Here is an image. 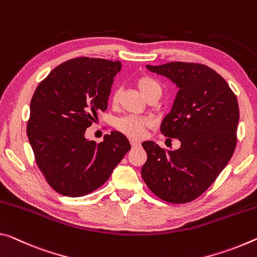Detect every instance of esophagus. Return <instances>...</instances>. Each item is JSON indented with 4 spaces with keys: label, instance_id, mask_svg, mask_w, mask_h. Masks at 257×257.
<instances>
[{
    "label": "esophagus",
    "instance_id": "obj_1",
    "mask_svg": "<svg viewBox=\"0 0 257 257\" xmlns=\"http://www.w3.org/2000/svg\"><path fill=\"white\" fill-rule=\"evenodd\" d=\"M131 146H132L133 148L140 147V146H141V142H140V141H137V140H131Z\"/></svg>",
    "mask_w": 257,
    "mask_h": 257
}]
</instances>
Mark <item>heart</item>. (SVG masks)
Segmentation results:
<instances>
[{"instance_id": "b5f03b06", "label": "heart", "mask_w": 257, "mask_h": 257, "mask_svg": "<svg viewBox=\"0 0 257 257\" xmlns=\"http://www.w3.org/2000/svg\"><path fill=\"white\" fill-rule=\"evenodd\" d=\"M137 86L139 88L146 98L154 95L156 93H161V86L155 79H153L149 76H142L138 78ZM120 97V89L116 88L113 89L111 94V102L112 104H117ZM151 120L144 117H134V116H125L119 118L116 121V128L118 131L121 132L128 138L132 139H139L146 131L151 126Z\"/></svg>"}]
</instances>
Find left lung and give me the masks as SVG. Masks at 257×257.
I'll use <instances>...</instances> for the list:
<instances>
[{
    "mask_svg": "<svg viewBox=\"0 0 257 257\" xmlns=\"http://www.w3.org/2000/svg\"><path fill=\"white\" fill-rule=\"evenodd\" d=\"M146 68L178 87L161 132L178 139L180 147L164 151L154 141L142 142L147 153L142 179L167 202H191L210 187L233 155L238 100L227 82L203 64L170 62Z\"/></svg>",
    "mask_w": 257,
    "mask_h": 257,
    "instance_id": "1",
    "label": "left lung"
}]
</instances>
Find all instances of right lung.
I'll return each mask as SVG.
<instances>
[{
    "label": "right lung",
    "instance_id": "obj_1",
    "mask_svg": "<svg viewBox=\"0 0 257 257\" xmlns=\"http://www.w3.org/2000/svg\"><path fill=\"white\" fill-rule=\"evenodd\" d=\"M121 63L78 57L55 68L39 84L30 105L27 137L46 180L62 195H87L102 186L131 149L123 133L103 141L85 138L105 111Z\"/></svg>",
    "mask_w": 257,
    "mask_h": 257
}]
</instances>
